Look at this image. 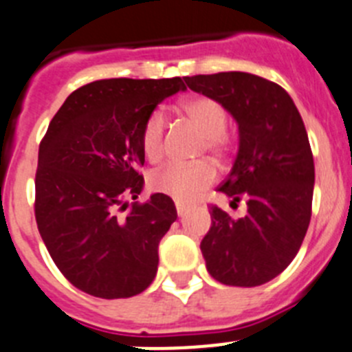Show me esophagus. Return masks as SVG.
Returning a JSON list of instances; mask_svg holds the SVG:
<instances>
[{"label": "esophagus", "mask_w": 352, "mask_h": 352, "mask_svg": "<svg viewBox=\"0 0 352 352\" xmlns=\"http://www.w3.org/2000/svg\"><path fill=\"white\" fill-rule=\"evenodd\" d=\"M175 207H177V214H179V217H184V215L188 214V210H189L188 205L182 204V201H177Z\"/></svg>", "instance_id": "esophagus-1"}]
</instances>
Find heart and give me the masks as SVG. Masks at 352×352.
<instances>
[{
  "label": "heart",
  "mask_w": 352,
  "mask_h": 352,
  "mask_svg": "<svg viewBox=\"0 0 352 352\" xmlns=\"http://www.w3.org/2000/svg\"><path fill=\"white\" fill-rule=\"evenodd\" d=\"M182 112L205 135V147L215 157L228 153V116L215 100L196 96L184 101ZM164 129L166 116L163 110H153L145 119L140 131L144 156L151 163H157L164 153ZM215 180V168L207 161L196 164H168L148 177V188L166 195L177 201H191L198 198Z\"/></svg>",
  "instance_id": "heart-1"
}]
</instances>
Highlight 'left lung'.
I'll return each mask as SVG.
<instances>
[{
    "label": "left lung",
    "mask_w": 352,
    "mask_h": 352,
    "mask_svg": "<svg viewBox=\"0 0 352 352\" xmlns=\"http://www.w3.org/2000/svg\"><path fill=\"white\" fill-rule=\"evenodd\" d=\"M236 121L239 153L217 191L245 215L233 219L212 205L201 240L207 270L226 286L254 287L287 268L310 223L314 157L298 109L275 82L245 72L184 77Z\"/></svg>",
    "instance_id": "obj_1"
}]
</instances>
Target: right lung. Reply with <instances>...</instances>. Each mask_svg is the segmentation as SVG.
<instances>
[{
	"label": "right lung",
	"mask_w": 352,
	"mask_h": 352,
	"mask_svg": "<svg viewBox=\"0 0 352 352\" xmlns=\"http://www.w3.org/2000/svg\"><path fill=\"white\" fill-rule=\"evenodd\" d=\"M186 91L180 77L107 78L82 85L50 121L34 179L38 231L69 283L98 298H129L151 286L157 245L177 219L172 198L144 189L140 131L164 98Z\"/></svg>",
	"instance_id": "obj_1"
}]
</instances>
